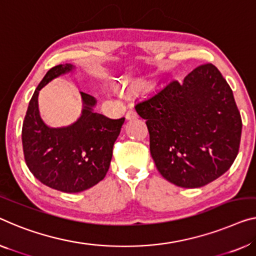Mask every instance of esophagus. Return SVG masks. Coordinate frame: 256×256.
I'll return each instance as SVG.
<instances>
[{"instance_id":"esophagus-1","label":"esophagus","mask_w":256,"mask_h":256,"mask_svg":"<svg viewBox=\"0 0 256 256\" xmlns=\"http://www.w3.org/2000/svg\"><path fill=\"white\" fill-rule=\"evenodd\" d=\"M125 117H126V120H134V118L138 117V114H136L134 110H128Z\"/></svg>"}]
</instances>
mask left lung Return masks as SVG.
<instances>
[{"instance_id":"left-lung-1","label":"left lung","mask_w":256,"mask_h":256,"mask_svg":"<svg viewBox=\"0 0 256 256\" xmlns=\"http://www.w3.org/2000/svg\"><path fill=\"white\" fill-rule=\"evenodd\" d=\"M150 131L158 172L185 188L226 174L238 155L242 117L226 80L204 64L182 82L171 79L136 104Z\"/></svg>"}]
</instances>
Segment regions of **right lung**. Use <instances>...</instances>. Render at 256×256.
Segmentation results:
<instances>
[{
  "instance_id": "obj_1",
  "label": "right lung",
  "mask_w": 256,
  "mask_h": 256,
  "mask_svg": "<svg viewBox=\"0 0 256 256\" xmlns=\"http://www.w3.org/2000/svg\"><path fill=\"white\" fill-rule=\"evenodd\" d=\"M74 68L70 63L60 64L46 74L30 98L22 130V150L30 172L48 188L66 193L82 192L106 177L114 144L125 120L95 112V98L80 92L82 115L74 123L62 128L44 123L38 104L39 92Z\"/></svg>"
}]
</instances>
